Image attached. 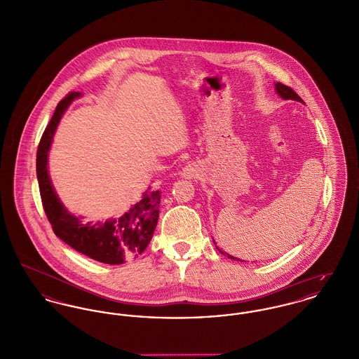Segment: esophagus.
<instances>
[{
	"mask_svg": "<svg viewBox=\"0 0 359 359\" xmlns=\"http://www.w3.org/2000/svg\"><path fill=\"white\" fill-rule=\"evenodd\" d=\"M197 175V170L194 168V165H188L187 168L182 170V177L184 178H194Z\"/></svg>",
	"mask_w": 359,
	"mask_h": 359,
	"instance_id": "1",
	"label": "esophagus"
}]
</instances>
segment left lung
Masks as SVG:
<instances>
[{
    "mask_svg": "<svg viewBox=\"0 0 359 359\" xmlns=\"http://www.w3.org/2000/svg\"><path fill=\"white\" fill-rule=\"evenodd\" d=\"M275 91H276V94L280 96L282 99H285V100H297V102H301V103H304V100L299 97V96L297 95V93L295 91H292L290 87H287L285 84H282V83H275ZM214 243H215V241H214ZM216 249L223 255V256H226L227 259H231V260H237V262H241L238 260L237 257H234V256H231V255H229V253H226V252H222L217 246H216Z\"/></svg>",
    "mask_w": 359,
    "mask_h": 359,
    "instance_id": "1",
    "label": "left lung"
}]
</instances>
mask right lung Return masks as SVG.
Instances as JSON below:
<instances>
[{"label":"right lung","instance_id":"1","mask_svg":"<svg viewBox=\"0 0 359 359\" xmlns=\"http://www.w3.org/2000/svg\"><path fill=\"white\" fill-rule=\"evenodd\" d=\"M81 93H71L57 106L36 152V177L42 204L54 234L74 250L99 263L120 265L142 255L154 236L159 217L161 191H145L139 203L118 219L83 223L60 200L48 175V151L64 113Z\"/></svg>","mask_w":359,"mask_h":359}]
</instances>
